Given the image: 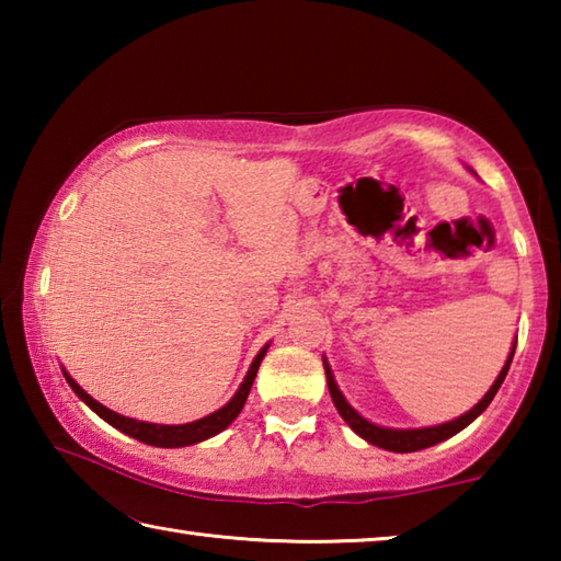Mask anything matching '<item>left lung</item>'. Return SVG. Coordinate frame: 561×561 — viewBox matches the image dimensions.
I'll return each mask as SVG.
<instances>
[{"label": "left lung", "mask_w": 561, "mask_h": 561, "mask_svg": "<svg viewBox=\"0 0 561 561\" xmlns=\"http://www.w3.org/2000/svg\"><path fill=\"white\" fill-rule=\"evenodd\" d=\"M515 346H517V344H515ZM515 346H512V354H510V358H507L505 368H502V371H500L497 381L490 386V391L485 393V398H482V401H480L478 405L470 408L468 413L460 415V417H455V421H450V423L433 425V428H417V431H393V428H381V425L368 423L366 417H360V415L354 411V408H351V405L346 403V398L341 396L339 386H336V381H334V374H331V368H329L327 360H324V371H327V383H329L331 401H334L339 415L344 417V421L348 423L351 431L358 433L360 438L368 440L371 445H378V448H383V450H391V453H415V450L431 448V445L440 443V440L453 438L455 433H460L462 428H468V425L474 421V417H478L482 411H485L492 398H495V393L500 391L502 381H505V376H507V371H510V364H512V356H515Z\"/></svg>", "instance_id": "8db88e82"}]
</instances>
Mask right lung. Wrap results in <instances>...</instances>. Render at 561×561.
<instances>
[{"mask_svg":"<svg viewBox=\"0 0 561 561\" xmlns=\"http://www.w3.org/2000/svg\"><path fill=\"white\" fill-rule=\"evenodd\" d=\"M264 354H267V346H264L260 354H257V358L252 360V366H250V371H247V376H244L240 391L232 396L230 403L222 405L220 411H215L210 415L201 417V421L185 423V425H156V423L133 421V417L113 413L111 408L101 405L99 401H93V398L87 391H83V388L76 383L71 376H66V374L64 376H66V381H69V386L73 388V393L79 396L81 401L87 403L93 413H99L103 421L111 423L113 428H118L121 433H126V435H130V438H136L140 443L156 445V448H185V445H195V443H201V440L213 438V435L225 431L227 425H230L234 417L240 415V411L244 408L247 396H250V388L254 383V376H257L260 360L264 358Z\"/></svg>","mask_w":561,"mask_h":561,"instance_id":"right-lung-1","label":"right lung"}]
</instances>
